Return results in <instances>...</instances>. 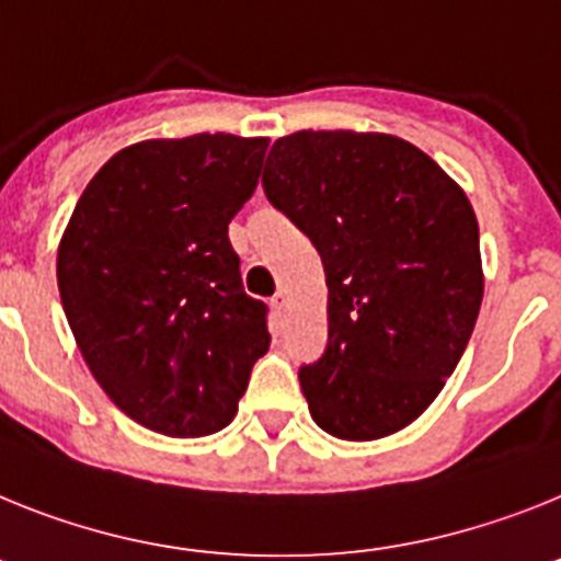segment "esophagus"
<instances>
[{"label":"esophagus","mask_w":561,"mask_h":561,"mask_svg":"<svg viewBox=\"0 0 561 561\" xmlns=\"http://www.w3.org/2000/svg\"><path fill=\"white\" fill-rule=\"evenodd\" d=\"M271 308L276 310V316H282V313H285V310H287V296L282 294V290L274 296V299H271Z\"/></svg>","instance_id":"34e87169"}]
</instances>
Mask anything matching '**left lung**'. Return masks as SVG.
Instances as JSON below:
<instances>
[{
    "mask_svg": "<svg viewBox=\"0 0 561 561\" xmlns=\"http://www.w3.org/2000/svg\"><path fill=\"white\" fill-rule=\"evenodd\" d=\"M262 186L328 276V350L299 369L310 415L341 440L396 435L435 401L480 313L469 197L409 140L350 129L279 138Z\"/></svg>",
    "mask_w": 561,
    "mask_h": 561,
    "instance_id": "obj_1",
    "label": "left lung"
}]
</instances>
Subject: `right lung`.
<instances>
[{
	"label": "right lung",
	"mask_w": 561,
	"mask_h": 561,
	"mask_svg": "<svg viewBox=\"0 0 561 561\" xmlns=\"http://www.w3.org/2000/svg\"><path fill=\"white\" fill-rule=\"evenodd\" d=\"M265 149L226 133L126 146L87 183L58 245V294L87 367L160 435L228 426L271 344L228 240Z\"/></svg>",
	"instance_id": "right-lung-1"
}]
</instances>
